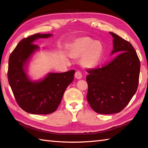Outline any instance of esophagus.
Returning a JSON list of instances; mask_svg holds the SVG:
<instances>
[{
    "instance_id": "esophagus-1",
    "label": "esophagus",
    "mask_w": 148,
    "mask_h": 148,
    "mask_svg": "<svg viewBox=\"0 0 148 148\" xmlns=\"http://www.w3.org/2000/svg\"><path fill=\"white\" fill-rule=\"evenodd\" d=\"M75 77L77 79H81L82 77V73H81V72H80L79 71H76V73H75Z\"/></svg>"
}]
</instances>
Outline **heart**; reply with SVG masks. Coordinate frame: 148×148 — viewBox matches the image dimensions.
Wrapping results in <instances>:
<instances>
[{"label":"heart","instance_id":"b5f03b06","mask_svg":"<svg viewBox=\"0 0 148 148\" xmlns=\"http://www.w3.org/2000/svg\"><path fill=\"white\" fill-rule=\"evenodd\" d=\"M103 51L102 44L88 37L77 39L72 44L70 52L72 56L79 57L83 55V62L87 66L99 64Z\"/></svg>","mask_w":148,"mask_h":148}]
</instances>
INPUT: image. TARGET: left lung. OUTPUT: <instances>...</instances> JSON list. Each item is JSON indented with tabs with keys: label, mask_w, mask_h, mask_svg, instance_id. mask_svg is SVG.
<instances>
[{
	"label": "left lung",
	"mask_w": 148,
	"mask_h": 148,
	"mask_svg": "<svg viewBox=\"0 0 148 148\" xmlns=\"http://www.w3.org/2000/svg\"><path fill=\"white\" fill-rule=\"evenodd\" d=\"M110 34L114 37L112 54H119L101 67L86 69L87 100L93 111L103 114L119 112L128 105L137 92L140 68L131 43Z\"/></svg>",
	"instance_id": "left-lung-1"
}]
</instances>
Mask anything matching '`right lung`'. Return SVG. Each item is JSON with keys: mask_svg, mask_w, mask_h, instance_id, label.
<instances>
[{"mask_svg": "<svg viewBox=\"0 0 148 148\" xmlns=\"http://www.w3.org/2000/svg\"><path fill=\"white\" fill-rule=\"evenodd\" d=\"M51 36L49 34H36L23 38L9 58V85L18 106L30 114H48L55 112L61 102L65 90L74 80V70L64 73H50L42 81L37 83L28 79L24 65L39 48L34 41Z\"/></svg>", "mask_w": 148, "mask_h": 148, "instance_id": "add662e5", "label": "right lung"}]
</instances>
